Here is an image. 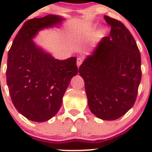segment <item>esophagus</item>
I'll return each mask as SVG.
<instances>
[{
	"label": "esophagus",
	"mask_w": 152,
	"mask_h": 152,
	"mask_svg": "<svg viewBox=\"0 0 152 152\" xmlns=\"http://www.w3.org/2000/svg\"><path fill=\"white\" fill-rule=\"evenodd\" d=\"M82 59H81V58H78L77 62H76V65H77L78 67H79V66L82 65Z\"/></svg>",
	"instance_id": "34e87169"
}]
</instances>
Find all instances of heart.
<instances>
[{"instance_id": "obj_1", "label": "heart", "mask_w": 152, "mask_h": 152, "mask_svg": "<svg viewBox=\"0 0 152 152\" xmlns=\"http://www.w3.org/2000/svg\"><path fill=\"white\" fill-rule=\"evenodd\" d=\"M102 34H103V32H101V33L99 34H100V35H102Z\"/></svg>"}]
</instances>
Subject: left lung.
Wrapping results in <instances>:
<instances>
[{
	"instance_id": "8db88e82",
	"label": "left lung",
	"mask_w": 152,
	"mask_h": 152,
	"mask_svg": "<svg viewBox=\"0 0 152 152\" xmlns=\"http://www.w3.org/2000/svg\"><path fill=\"white\" fill-rule=\"evenodd\" d=\"M111 26L80 65L90 111L99 118L113 121L134 105L141 80V58L137 43L120 21L104 16Z\"/></svg>"
}]
</instances>
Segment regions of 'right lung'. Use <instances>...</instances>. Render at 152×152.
<instances>
[{
  "label": "right lung",
  "instance_id": "right-lung-1",
  "mask_svg": "<svg viewBox=\"0 0 152 152\" xmlns=\"http://www.w3.org/2000/svg\"><path fill=\"white\" fill-rule=\"evenodd\" d=\"M63 20L53 15L28 20L9 50L6 73L11 99L16 110L32 121H46L58 113L70 80L78 73L76 57L56 59L33 40L39 31Z\"/></svg>",
  "mask_w": 152,
  "mask_h": 152
}]
</instances>
